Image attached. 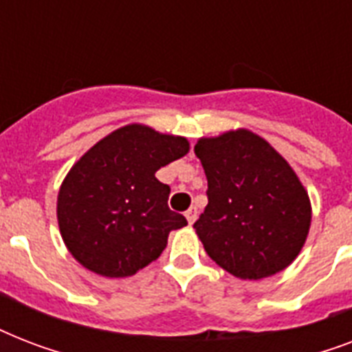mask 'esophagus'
Returning <instances> with one entry per match:
<instances>
[{"label": "esophagus", "mask_w": 352, "mask_h": 352, "mask_svg": "<svg viewBox=\"0 0 352 352\" xmlns=\"http://www.w3.org/2000/svg\"><path fill=\"white\" fill-rule=\"evenodd\" d=\"M184 215H186L188 223H190V225H193V223H195V219H197V208H195V206H192V208L188 210Z\"/></svg>", "instance_id": "1"}]
</instances>
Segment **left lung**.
I'll list each match as a JSON object with an SVG mask.
<instances>
[{"instance_id": "8db88e82", "label": "left lung", "mask_w": 352, "mask_h": 352, "mask_svg": "<svg viewBox=\"0 0 352 352\" xmlns=\"http://www.w3.org/2000/svg\"><path fill=\"white\" fill-rule=\"evenodd\" d=\"M208 204L195 221L204 250L226 272L263 279L294 261L311 228V201L289 162L256 133L199 138Z\"/></svg>"}]
</instances>
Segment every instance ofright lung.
Wrapping results in <instances>:
<instances>
[{
    "label": "right lung",
    "mask_w": 352,
    "mask_h": 352,
    "mask_svg": "<svg viewBox=\"0 0 352 352\" xmlns=\"http://www.w3.org/2000/svg\"><path fill=\"white\" fill-rule=\"evenodd\" d=\"M190 151L184 137L129 124L96 142L58 192L60 234L80 265L127 278L162 254L171 230L188 225L168 208L170 186L157 170Z\"/></svg>",
    "instance_id": "obj_1"
}]
</instances>
